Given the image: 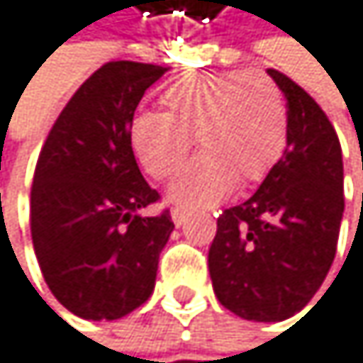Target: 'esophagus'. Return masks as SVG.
I'll use <instances>...</instances> for the list:
<instances>
[{
	"label": "esophagus",
	"mask_w": 363,
	"mask_h": 363,
	"mask_svg": "<svg viewBox=\"0 0 363 363\" xmlns=\"http://www.w3.org/2000/svg\"><path fill=\"white\" fill-rule=\"evenodd\" d=\"M172 220H174V224L176 226H183L185 222H187V211H183V208H172Z\"/></svg>",
	"instance_id": "esophagus-1"
}]
</instances>
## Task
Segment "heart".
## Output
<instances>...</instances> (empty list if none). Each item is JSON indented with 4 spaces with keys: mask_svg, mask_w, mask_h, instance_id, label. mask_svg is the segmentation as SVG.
<instances>
[{
    "mask_svg": "<svg viewBox=\"0 0 363 363\" xmlns=\"http://www.w3.org/2000/svg\"><path fill=\"white\" fill-rule=\"evenodd\" d=\"M161 111H143L130 123V145L157 180L185 163L191 139L202 150L176 176L169 198L183 206H208L266 178L281 161L289 119L279 84L259 72H191L163 93Z\"/></svg>",
    "mask_w": 363,
    "mask_h": 363,
    "instance_id": "heart-1",
    "label": "heart"
}]
</instances>
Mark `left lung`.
<instances>
[{"label": "left lung", "instance_id": "8db88e82", "mask_svg": "<svg viewBox=\"0 0 363 363\" xmlns=\"http://www.w3.org/2000/svg\"><path fill=\"white\" fill-rule=\"evenodd\" d=\"M287 100V147L259 189L218 218L208 274L218 301L244 320L281 323L323 285L344 213L342 147L325 111L277 69Z\"/></svg>", "mask_w": 363, "mask_h": 363}]
</instances>
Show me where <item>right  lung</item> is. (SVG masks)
I'll return each mask as SVG.
<instances>
[{"instance_id":"1","label":"right lung","mask_w":363,"mask_h":363,"mask_svg":"<svg viewBox=\"0 0 363 363\" xmlns=\"http://www.w3.org/2000/svg\"><path fill=\"white\" fill-rule=\"evenodd\" d=\"M167 67L102 65L67 102L40 150L30 196L32 244L56 301L84 320H117L155 291L169 211L139 172L130 123Z\"/></svg>"}]
</instances>
